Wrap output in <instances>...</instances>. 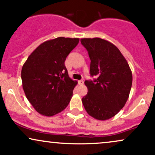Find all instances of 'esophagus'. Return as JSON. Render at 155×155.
<instances>
[{
    "label": "esophagus",
    "instance_id": "34e87169",
    "mask_svg": "<svg viewBox=\"0 0 155 155\" xmlns=\"http://www.w3.org/2000/svg\"><path fill=\"white\" fill-rule=\"evenodd\" d=\"M78 82H79V85H83L84 84V81H83V80H79V81H78Z\"/></svg>",
    "mask_w": 155,
    "mask_h": 155
}]
</instances>
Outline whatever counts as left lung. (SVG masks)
<instances>
[{"label": "left lung", "instance_id": "obj_1", "mask_svg": "<svg viewBox=\"0 0 155 155\" xmlns=\"http://www.w3.org/2000/svg\"><path fill=\"white\" fill-rule=\"evenodd\" d=\"M88 51L91 76L94 81H85L88 92L81 99L86 111L97 120L113 118L124 107L132 85V72L118 48L103 39L82 38Z\"/></svg>", "mask_w": 155, "mask_h": 155}]
</instances>
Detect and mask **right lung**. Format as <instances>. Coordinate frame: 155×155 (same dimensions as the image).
Listing matches in <instances>:
<instances>
[{"mask_svg": "<svg viewBox=\"0 0 155 155\" xmlns=\"http://www.w3.org/2000/svg\"><path fill=\"white\" fill-rule=\"evenodd\" d=\"M79 38L60 37L45 41L31 53L22 66V87L35 110L53 116L68 106L77 84L68 76L65 61Z\"/></svg>", "mask_w": 155, "mask_h": 155, "instance_id": "right-lung-1", "label": "right lung"}]
</instances>
